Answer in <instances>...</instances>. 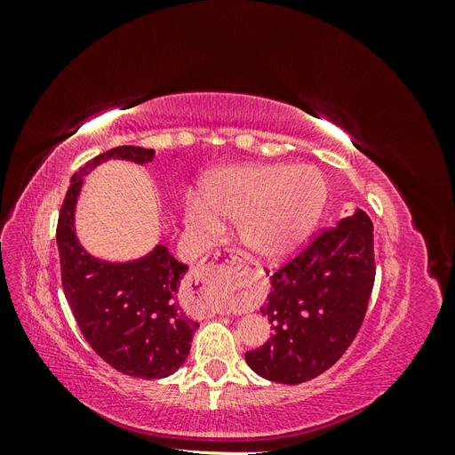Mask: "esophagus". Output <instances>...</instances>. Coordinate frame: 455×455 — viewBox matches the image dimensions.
<instances>
[{
  "mask_svg": "<svg viewBox=\"0 0 455 455\" xmlns=\"http://www.w3.org/2000/svg\"><path fill=\"white\" fill-rule=\"evenodd\" d=\"M224 267H244V259L237 251L233 249L216 251L211 258H206L203 264L191 269V281H194L199 288H204L218 277V273Z\"/></svg>",
  "mask_w": 455,
  "mask_h": 455,
  "instance_id": "obj_1",
  "label": "esophagus"
}]
</instances>
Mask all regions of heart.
I'll list each match as a JSON object with an SVG mask.
<instances>
[{
    "label": "heart",
    "instance_id": "1",
    "mask_svg": "<svg viewBox=\"0 0 455 455\" xmlns=\"http://www.w3.org/2000/svg\"><path fill=\"white\" fill-rule=\"evenodd\" d=\"M324 201V178L307 164H243L212 176L203 188L204 206L191 204L188 220L211 235L222 229L213 213L241 222L239 235L246 249L275 261L292 254L306 241L319 222ZM214 306L229 304L218 299Z\"/></svg>",
    "mask_w": 455,
    "mask_h": 455
}]
</instances>
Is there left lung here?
I'll use <instances>...</instances> for the list:
<instances>
[{"mask_svg":"<svg viewBox=\"0 0 455 455\" xmlns=\"http://www.w3.org/2000/svg\"><path fill=\"white\" fill-rule=\"evenodd\" d=\"M374 226L364 211L324 228L271 275L261 306L273 336L244 355L258 376L296 385L321 376L347 351L374 288Z\"/></svg>","mask_w":455,"mask_h":455,"instance_id":"obj_1","label":"left lung"}]
</instances>
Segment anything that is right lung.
I'll return each mask as SVG.
<instances>
[{
    "label": "right lung",
    "mask_w": 455,
    "mask_h": 455,
    "mask_svg": "<svg viewBox=\"0 0 455 455\" xmlns=\"http://www.w3.org/2000/svg\"><path fill=\"white\" fill-rule=\"evenodd\" d=\"M154 149L119 146L87 161L66 191L57 224L64 296L81 334L94 353L132 378H167L184 364L199 324L178 306V286L188 271L167 246L142 259L108 264L77 243L74 211L84 176L108 159L149 163Z\"/></svg>",
    "instance_id": "add662e5"
}]
</instances>
